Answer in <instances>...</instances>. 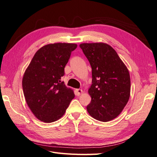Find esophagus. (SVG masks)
<instances>
[{
	"mask_svg": "<svg viewBox=\"0 0 157 157\" xmlns=\"http://www.w3.org/2000/svg\"><path fill=\"white\" fill-rule=\"evenodd\" d=\"M75 92H76V95L79 96L82 92V89H76L75 90Z\"/></svg>",
	"mask_w": 157,
	"mask_h": 157,
	"instance_id": "obj_1",
	"label": "esophagus"
}]
</instances>
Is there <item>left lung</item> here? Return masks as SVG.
Here are the masks:
<instances>
[{
	"instance_id": "obj_1",
	"label": "left lung",
	"mask_w": 157,
	"mask_h": 157,
	"mask_svg": "<svg viewBox=\"0 0 157 157\" xmlns=\"http://www.w3.org/2000/svg\"><path fill=\"white\" fill-rule=\"evenodd\" d=\"M92 68L91 101L86 106L95 120L109 121L120 115L130 95L128 70L113 48L104 43L81 44Z\"/></svg>"
}]
</instances>
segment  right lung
<instances>
[{
	"label": "right lung",
	"mask_w": 157,
	"mask_h": 157,
	"mask_svg": "<svg viewBox=\"0 0 157 157\" xmlns=\"http://www.w3.org/2000/svg\"><path fill=\"white\" fill-rule=\"evenodd\" d=\"M77 45L56 43L37 50L23 75L22 86L26 102L38 120L57 121L65 113L73 90L61 81L71 52Z\"/></svg>",
	"instance_id": "right-lung-1"
}]
</instances>
